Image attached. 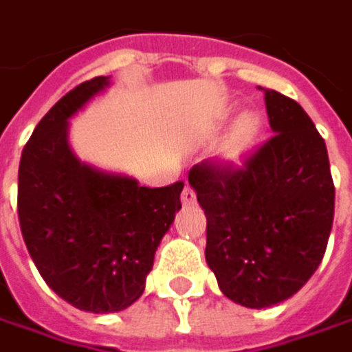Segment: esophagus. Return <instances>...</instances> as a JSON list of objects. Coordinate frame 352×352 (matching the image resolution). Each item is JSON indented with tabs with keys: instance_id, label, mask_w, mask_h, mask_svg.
Segmentation results:
<instances>
[{
	"instance_id": "34e87169",
	"label": "esophagus",
	"mask_w": 352,
	"mask_h": 352,
	"mask_svg": "<svg viewBox=\"0 0 352 352\" xmlns=\"http://www.w3.org/2000/svg\"><path fill=\"white\" fill-rule=\"evenodd\" d=\"M195 199H197V197H195V191H192L191 187L187 185V187L183 189V192H181V203H183L185 206L192 205V203H195Z\"/></svg>"
}]
</instances>
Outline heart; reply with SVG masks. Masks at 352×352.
<instances>
[{"label": "heart", "mask_w": 352, "mask_h": 352, "mask_svg": "<svg viewBox=\"0 0 352 352\" xmlns=\"http://www.w3.org/2000/svg\"><path fill=\"white\" fill-rule=\"evenodd\" d=\"M262 130V120L260 116L254 112H244L238 116L234 122L232 130L228 133L226 142H224V149L222 155L226 161H238L256 142L258 133Z\"/></svg>", "instance_id": "b5f03b06"}]
</instances>
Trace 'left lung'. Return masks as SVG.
Wrapping results in <instances>:
<instances>
[{
    "label": "left lung",
    "mask_w": 352,
    "mask_h": 352,
    "mask_svg": "<svg viewBox=\"0 0 352 352\" xmlns=\"http://www.w3.org/2000/svg\"><path fill=\"white\" fill-rule=\"evenodd\" d=\"M262 90L276 135L238 169L203 161L189 171L206 214V264L222 294L250 309L278 305L307 283L335 214L325 140L296 100Z\"/></svg>",
    "instance_id": "obj_1"
}]
</instances>
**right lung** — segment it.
<instances>
[{"instance_id":"obj_1","label":"right lung","mask_w":352,"mask_h":352,"mask_svg":"<svg viewBox=\"0 0 352 352\" xmlns=\"http://www.w3.org/2000/svg\"><path fill=\"white\" fill-rule=\"evenodd\" d=\"M108 86L110 76L86 80L47 112L23 147L17 189L21 234L38 274L90 314H116L142 298L183 191L181 181L142 187L72 153L69 120Z\"/></svg>"}]
</instances>
